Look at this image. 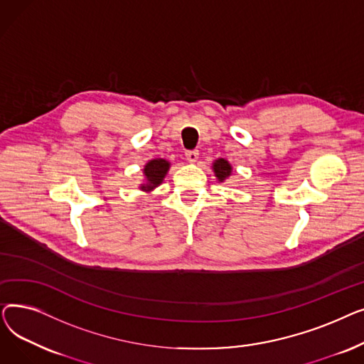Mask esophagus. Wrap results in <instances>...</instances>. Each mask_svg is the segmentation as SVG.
Returning a JSON list of instances; mask_svg holds the SVG:
<instances>
[{"label": "esophagus", "mask_w": 364, "mask_h": 364, "mask_svg": "<svg viewBox=\"0 0 364 364\" xmlns=\"http://www.w3.org/2000/svg\"><path fill=\"white\" fill-rule=\"evenodd\" d=\"M198 158H199V151L198 150H187L186 151V159L188 161V162H196L198 161Z\"/></svg>", "instance_id": "1"}]
</instances>
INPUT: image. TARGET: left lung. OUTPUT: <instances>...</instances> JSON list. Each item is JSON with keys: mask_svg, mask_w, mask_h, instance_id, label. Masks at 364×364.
<instances>
[{"mask_svg": "<svg viewBox=\"0 0 364 364\" xmlns=\"http://www.w3.org/2000/svg\"><path fill=\"white\" fill-rule=\"evenodd\" d=\"M213 169H214V172H215V177L218 178V181L223 183L224 180H227L228 177L232 176V169H233V168H232L230 164H228V161L220 158V159H217V161L213 164Z\"/></svg>", "mask_w": 364, "mask_h": 364, "instance_id": "obj_1", "label": "left lung"}]
</instances>
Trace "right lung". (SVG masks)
Here are the masks:
<instances>
[{"label":"right lung","mask_w":364,"mask_h":364,"mask_svg":"<svg viewBox=\"0 0 364 364\" xmlns=\"http://www.w3.org/2000/svg\"><path fill=\"white\" fill-rule=\"evenodd\" d=\"M169 166H171V164L165 159H161V158L149 161L144 165V169H143L146 181L143 184H140V190L149 193V192H151L153 188L158 187L164 181Z\"/></svg>","instance_id":"1"}]
</instances>
